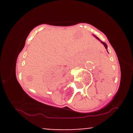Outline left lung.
<instances>
[{
	"instance_id": "1",
	"label": "left lung",
	"mask_w": 133,
	"mask_h": 133,
	"mask_svg": "<svg viewBox=\"0 0 133 133\" xmlns=\"http://www.w3.org/2000/svg\"><path fill=\"white\" fill-rule=\"evenodd\" d=\"M94 36H95V35H94ZM95 37H96V38H97V39H98V40H99V41H100V39H99V38H98V37H96V36H95ZM102 42V44H104V46H105V49H108V45H107V44H105V42Z\"/></svg>"
}]
</instances>
